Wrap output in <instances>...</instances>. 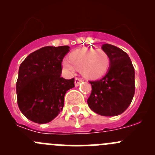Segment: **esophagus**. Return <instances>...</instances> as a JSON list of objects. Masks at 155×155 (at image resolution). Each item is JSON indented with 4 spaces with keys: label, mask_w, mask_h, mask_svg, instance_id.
<instances>
[{
    "label": "esophagus",
    "mask_w": 155,
    "mask_h": 155,
    "mask_svg": "<svg viewBox=\"0 0 155 155\" xmlns=\"http://www.w3.org/2000/svg\"><path fill=\"white\" fill-rule=\"evenodd\" d=\"M82 82H83V80H82V79H81V78L76 77V79H75V85H76V86H78V85Z\"/></svg>",
    "instance_id": "1"
}]
</instances>
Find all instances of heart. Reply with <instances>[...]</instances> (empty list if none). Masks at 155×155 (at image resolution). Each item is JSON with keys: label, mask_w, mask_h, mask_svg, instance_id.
<instances>
[{"label": "heart", "mask_w": 155, "mask_h": 155, "mask_svg": "<svg viewBox=\"0 0 155 155\" xmlns=\"http://www.w3.org/2000/svg\"><path fill=\"white\" fill-rule=\"evenodd\" d=\"M69 60L62 62V67L68 72L74 71V68L80 70L83 76L96 79L107 73L109 67V57L102 49L81 48L72 51Z\"/></svg>", "instance_id": "1"}]
</instances>
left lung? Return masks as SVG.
I'll return each instance as SVG.
<instances>
[{"label": "left lung", "mask_w": 155, "mask_h": 155, "mask_svg": "<svg viewBox=\"0 0 155 155\" xmlns=\"http://www.w3.org/2000/svg\"><path fill=\"white\" fill-rule=\"evenodd\" d=\"M102 49L109 55L110 68L102 79L89 81L92 90L87 102L96 113L115 116L131 104L135 93V70L129 56L121 48L104 44Z\"/></svg>", "instance_id": "obj_1"}]
</instances>
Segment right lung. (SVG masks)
Returning <instances> with one entry per match:
<instances>
[{"label": "right lung", "mask_w": 155, "mask_h": 155, "mask_svg": "<svg viewBox=\"0 0 155 155\" xmlns=\"http://www.w3.org/2000/svg\"><path fill=\"white\" fill-rule=\"evenodd\" d=\"M69 48L45 46L21 62L16 82L17 103L28 119L46 124L63 109L65 94L75 86L74 78L68 80L61 76L62 61Z\"/></svg>", "instance_id": "add662e5"}]
</instances>
